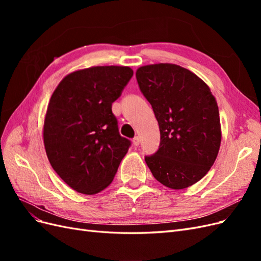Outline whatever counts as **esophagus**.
<instances>
[{"mask_svg": "<svg viewBox=\"0 0 261 261\" xmlns=\"http://www.w3.org/2000/svg\"><path fill=\"white\" fill-rule=\"evenodd\" d=\"M139 143H140V140H139L138 137H134V138H133V145H134V146L137 147V146L139 145Z\"/></svg>", "mask_w": 261, "mask_h": 261, "instance_id": "obj_1", "label": "esophagus"}]
</instances>
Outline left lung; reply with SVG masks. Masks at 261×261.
I'll use <instances>...</instances> for the list:
<instances>
[{
  "instance_id": "obj_1",
  "label": "left lung",
  "mask_w": 261,
  "mask_h": 261,
  "mask_svg": "<svg viewBox=\"0 0 261 261\" xmlns=\"http://www.w3.org/2000/svg\"><path fill=\"white\" fill-rule=\"evenodd\" d=\"M137 83L151 105L160 128V146L145 161L164 186L184 189L207 174L221 145L216 98L191 70L170 63L141 66Z\"/></svg>"
}]
</instances>
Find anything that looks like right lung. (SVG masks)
<instances>
[{
  "label": "right lung",
  "mask_w": 261,
  "mask_h": 261,
  "mask_svg": "<svg viewBox=\"0 0 261 261\" xmlns=\"http://www.w3.org/2000/svg\"><path fill=\"white\" fill-rule=\"evenodd\" d=\"M134 72L93 66L66 75L52 93L43 143L53 170L74 191L94 195L112 183L130 141L118 133L112 103Z\"/></svg>",
  "instance_id": "add662e5"
}]
</instances>
